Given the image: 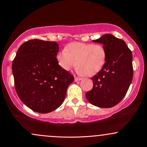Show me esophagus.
<instances>
[{
    "mask_svg": "<svg viewBox=\"0 0 147 147\" xmlns=\"http://www.w3.org/2000/svg\"><path fill=\"white\" fill-rule=\"evenodd\" d=\"M81 80V78H80V77H75V78H74V80H75L76 82L78 81V80Z\"/></svg>",
    "mask_w": 147,
    "mask_h": 147,
    "instance_id": "34e87169",
    "label": "esophagus"
}]
</instances>
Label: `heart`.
<instances>
[{
  "mask_svg": "<svg viewBox=\"0 0 147 147\" xmlns=\"http://www.w3.org/2000/svg\"><path fill=\"white\" fill-rule=\"evenodd\" d=\"M107 59V51L101 44L73 42L68 44L64 51L56 56L58 65L70 71L76 65L78 74L93 76L102 69Z\"/></svg>",
  "mask_w": 147,
  "mask_h": 147,
  "instance_id": "b5f03b06",
  "label": "heart"
}]
</instances>
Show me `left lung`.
I'll return each instance as SVG.
<instances>
[{"mask_svg": "<svg viewBox=\"0 0 147 147\" xmlns=\"http://www.w3.org/2000/svg\"><path fill=\"white\" fill-rule=\"evenodd\" d=\"M93 42L103 44L107 59L102 69L91 78L92 89L86 97L92 105L111 108L122 100L132 82V52L124 40L111 34H105Z\"/></svg>", "mask_w": 147, "mask_h": 147, "instance_id": "left-lung-1", "label": "left lung"}]
</instances>
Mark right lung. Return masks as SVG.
<instances>
[{
	"label": "right lung",
	"instance_id": "add662e5",
	"mask_svg": "<svg viewBox=\"0 0 147 147\" xmlns=\"http://www.w3.org/2000/svg\"><path fill=\"white\" fill-rule=\"evenodd\" d=\"M59 45L32 39L24 42L12 61L16 92L33 111L46 113L60 107L74 77L58 65Z\"/></svg>",
	"mask_w": 147,
	"mask_h": 147
}]
</instances>
